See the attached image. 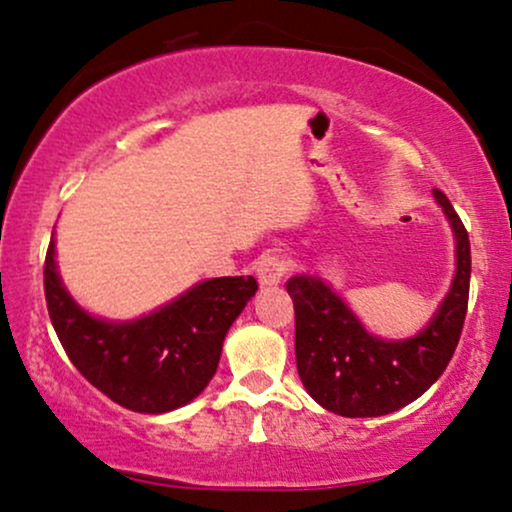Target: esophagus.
<instances>
[{"label": "esophagus", "instance_id": "34e87169", "mask_svg": "<svg viewBox=\"0 0 512 512\" xmlns=\"http://www.w3.org/2000/svg\"><path fill=\"white\" fill-rule=\"evenodd\" d=\"M291 269V260L283 255H264L260 262H257V279H260L262 286H276L281 283L283 276Z\"/></svg>", "mask_w": 512, "mask_h": 512}]
</instances>
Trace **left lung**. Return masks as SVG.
Wrapping results in <instances>:
<instances>
[{"label":"left lung","mask_w":512,"mask_h":512,"mask_svg":"<svg viewBox=\"0 0 512 512\" xmlns=\"http://www.w3.org/2000/svg\"><path fill=\"white\" fill-rule=\"evenodd\" d=\"M458 240V269L446 300L410 341L369 336L343 300L315 276H293L286 291L295 310V362L307 393L343 417H379L420 398L458 346L470 298V238L451 200L434 190Z\"/></svg>","instance_id":"1"}]
</instances>
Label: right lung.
Instances as JSON below:
<instances>
[{
    "label": "right lung",
    "mask_w": 512,
    "mask_h": 512,
    "mask_svg": "<svg viewBox=\"0 0 512 512\" xmlns=\"http://www.w3.org/2000/svg\"><path fill=\"white\" fill-rule=\"evenodd\" d=\"M257 291L252 276L197 283L186 295L135 322H104L73 303L45 257L49 319L73 367L95 389L133 412H169L200 396L214 377L226 331Z\"/></svg>",
    "instance_id": "1"
}]
</instances>
